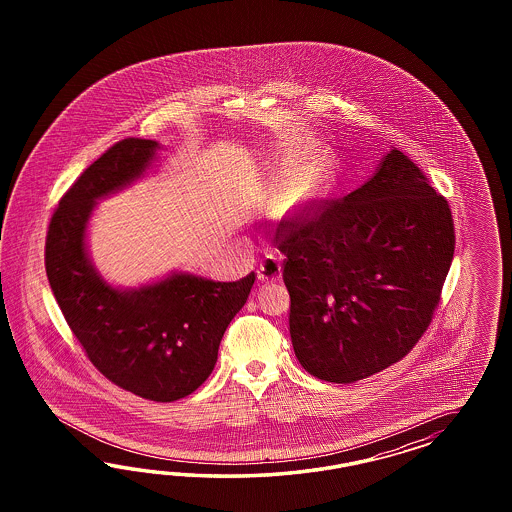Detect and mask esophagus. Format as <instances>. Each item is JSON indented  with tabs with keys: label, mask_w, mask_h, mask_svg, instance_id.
<instances>
[{
	"label": "esophagus",
	"mask_w": 512,
	"mask_h": 512,
	"mask_svg": "<svg viewBox=\"0 0 512 512\" xmlns=\"http://www.w3.org/2000/svg\"><path fill=\"white\" fill-rule=\"evenodd\" d=\"M259 279L261 281H276L281 276V263H279L278 257L274 255H266L263 263L259 264Z\"/></svg>",
	"instance_id": "obj_1"
}]
</instances>
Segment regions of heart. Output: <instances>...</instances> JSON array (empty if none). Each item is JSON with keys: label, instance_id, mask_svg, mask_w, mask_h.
Wrapping results in <instances>:
<instances>
[{"label": "heart", "instance_id": "heart-1", "mask_svg": "<svg viewBox=\"0 0 512 512\" xmlns=\"http://www.w3.org/2000/svg\"><path fill=\"white\" fill-rule=\"evenodd\" d=\"M328 176V161L323 155H317L310 159L300 172L296 174L295 180L291 182L289 189L283 193V199L289 210H295L310 202L313 197L321 193Z\"/></svg>", "mask_w": 512, "mask_h": 512}]
</instances>
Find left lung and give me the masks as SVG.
I'll return each instance as SVG.
<instances>
[{"label": "left lung", "instance_id": "8db88e82", "mask_svg": "<svg viewBox=\"0 0 512 512\" xmlns=\"http://www.w3.org/2000/svg\"><path fill=\"white\" fill-rule=\"evenodd\" d=\"M454 242L449 202L396 148L353 193L283 217L276 244L302 368L345 385L409 355L434 319Z\"/></svg>", "mask_w": 512, "mask_h": 512}]
</instances>
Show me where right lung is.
<instances>
[{
  "mask_svg": "<svg viewBox=\"0 0 512 512\" xmlns=\"http://www.w3.org/2000/svg\"><path fill=\"white\" fill-rule=\"evenodd\" d=\"M155 148V140H120L78 176L50 217L45 268L97 372L144 400L174 402L214 370L221 338L246 304L255 272L231 283L174 274L139 291L112 289L97 276L84 248L93 201L139 178Z\"/></svg>",
  "mask_w": 512,
  "mask_h": 512,
  "instance_id": "1",
  "label": "right lung"
}]
</instances>
